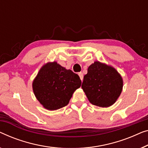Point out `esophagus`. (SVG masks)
I'll use <instances>...</instances> for the list:
<instances>
[{
    "label": "esophagus",
    "mask_w": 148,
    "mask_h": 148,
    "mask_svg": "<svg viewBox=\"0 0 148 148\" xmlns=\"http://www.w3.org/2000/svg\"><path fill=\"white\" fill-rule=\"evenodd\" d=\"M79 77H80L81 80L83 81V74L82 73H81V72L79 73Z\"/></svg>",
    "instance_id": "esophagus-1"
}]
</instances>
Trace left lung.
Masks as SVG:
<instances>
[{
	"mask_svg": "<svg viewBox=\"0 0 148 148\" xmlns=\"http://www.w3.org/2000/svg\"><path fill=\"white\" fill-rule=\"evenodd\" d=\"M81 87L90 103L108 108L120 95L123 80L114 68L95 61L89 67Z\"/></svg>",
	"mask_w": 148,
	"mask_h": 148,
	"instance_id": "8db88e82",
	"label": "left lung"
}]
</instances>
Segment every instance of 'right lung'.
Instances as JSON below:
<instances>
[{
    "mask_svg": "<svg viewBox=\"0 0 148 148\" xmlns=\"http://www.w3.org/2000/svg\"><path fill=\"white\" fill-rule=\"evenodd\" d=\"M81 85L78 75L53 62L40 69L33 83V89L45 108L56 110L69 103L73 92Z\"/></svg>",
    "mask_w": 148,
    "mask_h": 148,
    "instance_id": "1",
    "label": "right lung"
}]
</instances>
